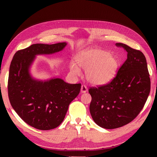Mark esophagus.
I'll return each instance as SVG.
<instances>
[{
  "label": "esophagus",
  "instance_id": "obj_1",
  "mask_svg": "<svg viewBox=\"0 0 157 157\" xmlns=\"http://www.w3.org/2000/svg\"><path fill=\"white\" fill-rule=\"evenodd\" d=\"M86 91H87V87L85 86V85H82L81 92L83 93V94H84V93H86Z\"/></svg>",
  "mask_w": 157,
  "mask_h": 157
}]
</instances>
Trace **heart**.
<instances>
[{
    "label": "heart",
    "mask_w": 157,
    "mask_h": 157,
    "mask_svg": "<svg viewBox=\"0 0 157 157\" xmlns=\"http://www.w3.org/2000/svg\"><path fill=\"white\" fill-rule=\"evenodd\" d=\"M75 62H71L69 68L73 75H81V68L86 71L85 76L89 83L94 85H103L112 79L118 68V58L107 50L91 48L79 52Z\"/></svg>",
    "instance_id": "b5f03b06"
}]
</instances>
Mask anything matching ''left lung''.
Segmentation results:
<instances>
[{
  "label": "left lung",
  "instance_id": "1",
  "mask_svg": "<svg viewBox=\"0 0 157 157\" xmlns=\"http://www.w3.org/2000/svg\"><path fill=\"white\" fill-rule=\"evenodd\" d=\"M127 52V59L116 76L107 84L89 89V110L93 120L105 129L129 123L144 107L150 92V78L145 55L140 50L118 43Z\"/></svg>",
  "mask_w": 157,
  "mask_h": 157
}]
</instances>
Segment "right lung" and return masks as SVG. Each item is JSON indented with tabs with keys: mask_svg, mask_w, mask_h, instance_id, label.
I'll list each match as a JSON object with an SVG mask.
<instances>
[{
	"mask_svg": "<svg viewBox=\"0 0 157 157\" xmlns=\"http://www.w3.org/2000/svg\"><path fill=\"white\" fill-rule=\"evenodd\" d=\"M66 44H33L18 50L12 60L7 85L10 104L23 121L36 129L49 130L59 126L80 91L81 84H68L55 78L39 80L30 73L36 55L59 52Z\"/></svg>",
	"mask_w": 157,
	"mask_h": 157,
	"instance_id": "1",
	"label": "right lung"
}]
</instances>
